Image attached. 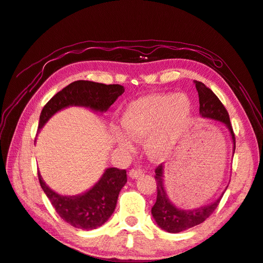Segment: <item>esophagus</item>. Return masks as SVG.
Returning <instances> with one entry per match:
<instances>
[{
  "label": "esophagus",
  "instance_id": "obj_1",
  "mask_svg": "<svg viewBox=\"0 0 263 263\" xmlns=\"http://www.w3.org/2000/svg\"><path fill=\"white\" fill-rule=\"evenodd\" d=\"M142 175H144V172L142 170H137V168H134L129 172V176L133 178H137V177H141Z\"/></svg>",
  "mask_w": 263,
  "mask_h": 263
}]
</instances>
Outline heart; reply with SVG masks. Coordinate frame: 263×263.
<instances>
[{"label": "heart", "instance_id": "b5f03b06", "mask_svg": "<svg viewBox=\"0 0 263 263\" xmlns=\"http://www.w3.org/2000/svg\"><path fill=\"white\" fill-rule=\"evenodd\" d=\"M191 103L182 93H153L132 102L121 117L123 130L135 140L146 136L151 159H165L191 118ZM123 144L128 145L126 141Z\"/></svg>", "mask_w": 263, "mask_h": 263}]
</instances>
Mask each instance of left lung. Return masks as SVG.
<instances>
[{
  "label": "left lung",
  "mask_w": 263,
  "mask_h": 263,
  "mask_svg": "<svg viewBox=\"0 0 263 263\" xmlns=\"http://www.w3.org/2000/svg\"><path fill=\"white\" fill-rule=\"evenodd\" d=\"M196 89L199 96V112L202 117L211 118L214 120L223 122L224 125L229 128L230 134L232 136V142H234V152L236 148V138L235 133L232 129L229 115L223 104L217 98V96L213 92L209 87H206L204 83L200 81H196ZM162 163L156 168L155 178L157 181V200L156 204L153 205L151 213L153 219L156 220L157 224L161 229L172 234H177L183 230L189 229L195 226H198L204 222L206 219L214 213L216 207L219 206L221 201V197L215 200L213 204L199 207L196 210H180L172 204L166 195L165 187L162 183Z\"/></svg>",
  "instance_id": "8db88e82"
}]
</instances>
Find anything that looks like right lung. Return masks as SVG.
Segmentation results:
<instances>
[{"mask_svg":"<svg viewBox=\"0 0 263 263\" xmlns=\"http://www.w3.org/2000/svg\"><path fill=\"white\" fill-rule=\"evenodd\" d=\"M125 88L120 85H104L78 80L57 92L40 115L39 129L57 111L70 105L88 106L96 111H106ZM40 185L50 200L54 211L68 224L82 230H92L103 226L115 212L119 192L127 182L126 170L108 168L98 183L80 196L66 197L53 192L37 173Z\"/></svg>","mask_w":263,"mask_h":263,"instance_id":"right-lung-1","label":"right lung"}]
</instances>
